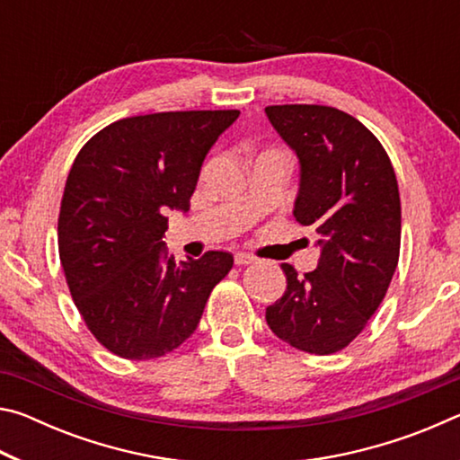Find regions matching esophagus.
Masks as SVG:
<instances>
[{"label": "esophagus", "mask_w": 460, "mask_h": 460, "mask_svg": "<svg viewBox=\"0 0 460 460\" xmlns=\"http://www.w3.org/2000/svg\"><path fill=\"white\" fill-rule=\"evenodd\" d=\"M255 261V258L252 253H243V252H239V253H235V263L237 266H247V263H253Z\"/></svg>", "instance_id": "34e87169"}]
</instances>
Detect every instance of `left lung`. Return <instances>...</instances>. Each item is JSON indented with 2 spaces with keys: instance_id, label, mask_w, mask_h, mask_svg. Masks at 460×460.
<instances>
[{
  "instance_id": "1",
  "label": "left lung",
  "mask_w": 460,
  "mask_h": 460,
  "mask_svg": "<svg viewBox=\"0 0 460 460\" xmlns=\"http://www.w3.org/2000/svg\"><path fill=\"white\" fill-rule=\"evenodd\" d=\"M300 164L294 217L313 225L314 271L282 263L286 292L266 308L271 332L313 355L345 349L376 313L400 258L402 207L392 162L377 137L324 105L266 107Z\"/></svg>"
}]
</instances>
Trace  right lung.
I'll use <instances>...</instances> for the list:
<instances>
[{"label": "right lung", "instance_id": "1", "mask_svg": "<svg viewBox=\"0 0 460 460\" xmlns=\"http://www.w3.org/2000/svg\"><path fill=\"white\" fill-rule=\"evenodd\" d=\"M237 118L229 109L119 119L84 144L68 172L62 270L89 331L123 359H154L182 345L233 268L227 252L176 263L164 233L168 211L189 213L202 162Z\"/></svg>", "mask_w": 460, "mask_h": 460}]
</instances>
